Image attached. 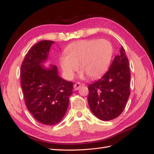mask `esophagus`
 Listing matches in <instances>:
<instances>
[{"instance_id": "esophagus-1", "label": "esophagus", "mask_w": 154, "mask_h": 154, "mask_svg": "<svg viewBox=\"0 0 154 154\" xmlns=\"http://www.w3.org/2000/svg\"><path fill=\"white\" fill-rule=\"evenodd\" d=\"M81 87H82V84H81V83H80V82H77V83H75V84L74 85V89L75 90V91H77V90H78L79 88H80Z\"/></svg>"}]
</instances>
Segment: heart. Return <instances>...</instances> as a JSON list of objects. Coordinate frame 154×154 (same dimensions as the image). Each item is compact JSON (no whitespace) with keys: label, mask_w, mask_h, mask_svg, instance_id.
<instances>
[{"label":"heart","mask_w":154,"mask_h":154,"mask_svg":"<svg viewBox=\"0 0 154 154\" xmlns=\"http://www.w3.org/2000/svg\"><path fill=\"white\" fill-rule=\"evenodd\" d=\"M66 55L60 57L59 62L63 72L68 78L72 79L78 69L90 78H96L103 74L109 67L113 48L105 39H88L75 42L65 51Z\"/></svg>","instance_id":"heart-1"}]
</instances>
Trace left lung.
<instances>
[{"instance_id": "1", "label": "left lung", "mask_w": 154, "mask_h": 154, "mask_svg": "<svg viewBox=\"0 0 154 154\" xmlns=\"http://www.w3.org/2000/svg\"><path fill=\"white\" fill-rule=\"evenodd\" d=\"M129 62L122 46L110 67L100 80L88 85L91 110L103 121L114 119L122 113L129 97Z\"/></svg>"}]
</instances>
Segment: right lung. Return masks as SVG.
I'll return each mask as SVG.
<instances>
[{
	"instance_id": "right-lung-1",
	"label": "right lung",
	"mask_w": 154,
	"mask_h": 154,
	"mask_svg": "<svg viewBox=\"0 0 154 154\" xmlns=\"http://www.w3.org/2000/svg\"><path fill=\"white\" fill-rule=\"evenodd\" d=\"M51 40L39 42L29 50L23 60L21 87L27 109L38 122L53 125L62 119L67 110L73 83L58 75V68H49L42 63L47 61Z\"/></svg>"
}]
</instances>
